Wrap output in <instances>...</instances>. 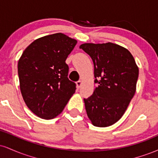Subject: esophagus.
I'll return each instance as SVG.
<instances>
[{
  "label": "esophagus",
  "mask_w": 158,
  "mask_h": 158,
  "mask_svg": "<svg viewBox=\"0 0 158 158\" xmlns=\"http://www.w3.org/2000/svg\"><path fill=\"white\" fill-rule=\"evenodd\" d=\"M81 84H82V81H81V80L77 81V88H80Z\"/></svg>",
  "instance_id": "34e87169"
}]
</instances>
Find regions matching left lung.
<instances>
[{"label":"left lung","instance_id":"left-lung-1","mask_svg":"<svg viewBox=\"0 0 158 158\" xmlns=\"http://www.w3.org/2000/svg\"><path fill=\"white\" fill-rule=\"evenodd\" d=\"M79 48L93 60L98 85L84 99L88 118L95 126H111L123 117L135 95L138 67L131 52L118 44L85 43Z\"/></svg>","mask_w":158,"mask_h":158}]
</instances>
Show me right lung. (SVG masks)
Segmentation results:
<instances>
[{
  "label": "right lung",
  "mask_w": 158,
  "mask_h": 158,
  "mask_svg": "<svg viewBox=\"0 0 158 158\" xmlns=\"http://www.w3.org/2000/svg\"><path fill=\"white\" fill-rule=\"evenodd\" d=\"M77 40L56 33L35 40L18 63L20 89L25 103L40 118L50 119L61 113L75 93L69 80L67 58Z\"/></svg>",
  "instance_id": "1"
}]
</instances>
